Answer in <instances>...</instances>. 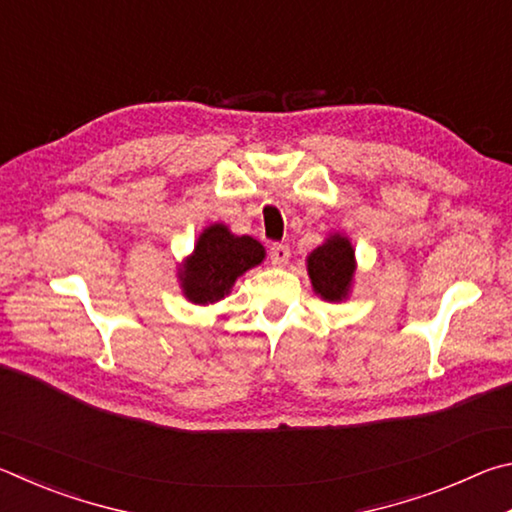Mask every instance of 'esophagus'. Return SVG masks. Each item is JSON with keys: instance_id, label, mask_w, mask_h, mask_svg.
Returning <instances> with one entry per match:
<instances>
[{"instance_id": "esophagus-1", "label": "esophagus", "mask_w": 512, "mask_h": 512, "mask_svg": "<svg viewBox=\"0 0 512 512\" xmlns=\"http://www.w3.org/2000/svg\"><path fill=\"white\" fill-rule=\"evenodd\" d=\"M289 257H291L289 246H284V244H273L271 246V262L275 266H284L289 262Z\"/></svg>"}]
</instances>
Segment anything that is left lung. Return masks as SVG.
Wrapping results in <instances>:
<instances>
[{
	"mask_svg": "<svg viewBox=\"0 0 512 512\" xmlns=\"http://www.w3.org/2000/svg\"><path fill=\"white\" fill-rule=\"evenodd\" d=\"M354 273H357L354 246L341 232L329 235L323 244L307 255L311 289L327 302H343L350 298Z\"/></svg>",
	"mask_w": 512,
	"mask_h": 512,
	"instance_id": "left-lung-1",
	"label": "left lung"
}]
</instances>
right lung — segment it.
I'll list each match as a JSON object with an SVG mask.
<instances>
[{"instance_id":"add662e5","label":"right lung","mask_w":512,"mask_h":512,"mask_svg":"<svg viewBox=\"0 0 512 512\" xmlns=\"http://www.w3.org/2000/svg\"><path fill=\"white\" fill-rule=\"evenodd\" d=\"M266 250L257 239L235 235L225 223H212L198 235L192 255L178 266L183 296L192 305H214L230 296L241 275L264 262Z\"/></svg>"}]
</instances>
